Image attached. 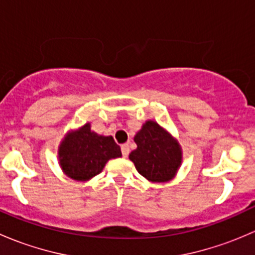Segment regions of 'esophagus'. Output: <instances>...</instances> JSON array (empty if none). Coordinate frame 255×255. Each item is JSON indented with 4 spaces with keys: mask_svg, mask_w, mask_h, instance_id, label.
<instances>
[{
    "mask_svg": "<svg viewBox=\"0 0 255 255\" xmlns=\"http://www.w3.org/2000/svg\"><path fill=\"white\" fill-rule=\"evenodd\" d=\"M121 150H122V155L125 156H128V154H129V146H128V144H122L121 145Z\"/></svg>",
    "mask_w": 255,
    "mask_h": 255,
    "instance_id": "esophagus-1",
    "label": "esophagus"
}]
</instances>
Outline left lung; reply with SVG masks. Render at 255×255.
<instances>
[{
    "label": "left lung",
    "instance_id": "obj_1",
    "mask_svg": "<svg viewBox=\"0 0 255 255\" xmlns=\"http://www.w3.org/2000/svg\"><path fill=\"white\" fill-rule=\"evenodd\" d=\"M137 149L130 151L140 175L151 182H168L176 176L182 163V149L176 138L155 121L148 120L135 133Z\"/></svg>",
    "mask_w": 255,
    "mask_h": 255
}]
</instances>
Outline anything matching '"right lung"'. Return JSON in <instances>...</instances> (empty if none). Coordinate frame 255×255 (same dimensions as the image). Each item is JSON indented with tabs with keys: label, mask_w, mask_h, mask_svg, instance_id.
Listing matches in <instances>:
<instances>
[{
	"label": "right lung",
	"mask_w": 255,
	"mask_h": 255,
	"mask_svg": "<svg viewBox=\"0 0 255 255\" xmlns=\"http://www.w3.org/2000/svg\"><path fill=\"white\" fill-rule=\"evenodd\" d=\"M122 156L120 145L111 135H101L85 123L69 130L58 146V160L66 176L76 181H89L104 170L111 159Z\"/></svg>",
	"instance_id": "right-lung-1"
}]
</instances>
